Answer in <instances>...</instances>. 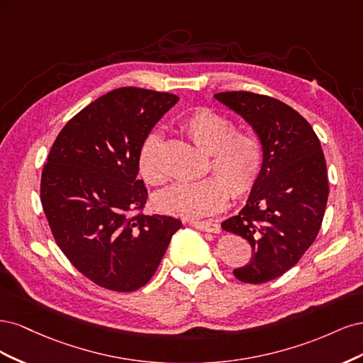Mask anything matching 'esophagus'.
<instances>
[{
  "instance_id": "esophagus-1",
  "label": "esophagus",
  "mask_w": 363,
  "mask_h": 363,
  "mask_svg": "<svg viewBox=\"0 0 363 363\" xmlns=\"http://www.w3.org/2000/svg\"><path fill=\"white\" fill-rule=\"evenodd\" d=\"M191 225L208 233H219V225L215 221H191Z\"/></svg>"
}]
</instances>
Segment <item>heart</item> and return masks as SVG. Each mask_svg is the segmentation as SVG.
I'll list each match as a JSON object with an SVG mask.
<instances>
[{
	"label": "heart",
	"mask_w": 363,
	"mask_h": 363,
	"mask_svg": "<svg viewBox=\"0 0 363 363\" xmlns=\"http://www.w3.org/2000/svg\"><path fill=\"white\" fill-rule=\"evenodd\" d=\"M182 127L194 144L207 152V168L216 177L177 183L162 191L156 196L159 211L186 219L203 218L221 211L230 195L240 199L255 188L263 162L262 144L256 135L235 130L232 119L206 107L191 113ZM160 133L151 131L139 150V174L151 186L167 182Z\"/></svg>",
	"instance_id": "obj_1"
}]
</instances>
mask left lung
Wrapping results in <instances>:
<instances>
[{
  "label": "left lung",
  "mask_w": 363,
  "mask_h": 363,
  "mask_svg": "<svg viewBox=\"0 0 363 363\" xmlns=\"http://www.w3.org/2000/svg\"><path fill=\"white\" fill-rule=\"evenodd\" d=\"M215 98L242 116L262 144V169L247 204L221 227L252 250L235 277L267 283L291 269L320 232L328 199L324 152L312 125L276 98L245 91Z\"/></svg>",
  "instance_id": "8db88e82"
}]
</instances>
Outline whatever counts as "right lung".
<instances>
[{
    "label": "right lung",
    "mask_w": 363,
    "mask_h": 363,
    "mask_svg": "<svg viewBox=\"0 0 363 363\" xmlns=\"http://www.w3.org/2000/svg\"><path fill=\"white\" fill-rule=\"evenodd\" d=\"M177 101L168 92L119 87L69 119L50 150L43 212L63 255L98 286H144L182 228L177 218L142 213L148 192L138 180L142 142Z\"/></svg>",
    "instance_id": "right-lung-1"
}]
</instances>
